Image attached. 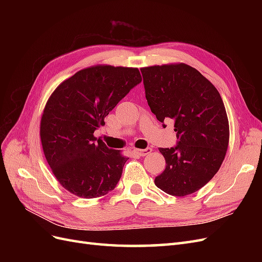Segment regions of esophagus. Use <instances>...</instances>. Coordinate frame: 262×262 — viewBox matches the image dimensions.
<instances>
[{
	"instance_id": "1",
	"label": "esophagus",
	"mask_w": 262,
	"mask_h": 262,
	"mask_svg": "<svg viewBox=\"0 0 262 262\" xmlns=\"http://www.w3.org/2000/svg\"><path fill=\"white\" fill-rule=\"evenodd\" d=\"M152 153V148L147 147L145 149H139V148H134L133 149V154H136L138 156H147Z\"/></svg>"
}]
</instances>
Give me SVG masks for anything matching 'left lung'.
Here are the masks:
<instances>
[{"label": "left lung", "instance_id": "1", "mask_svg": "<svg viewBox=\"0 0 262 262\" xmlns=\"http://www.w3.org/2000/svg\"><path fill=\"white\" fill-rule=\"evenodd\" d=\"M141 72L150 112L162 123L172 119L179 140L175 147L158 148L166 167L155 185L170 195L191 194L208 184L225 158L229 125L224 102L215 86L186 63Z\"/></svg>", "mask_w": 262, "mask_h": 262}]
</instances>
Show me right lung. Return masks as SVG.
<instances>
[{
    "mask_svg": "<svg viewBox=\"0 0 262 262\" xmlns=\"http://www.w3.org/2000/svg\"><path fill=\"white\" fill-rule=\"evenodd\" d=\"M141 81L137 68L97 64L78 71L51 94L41 116L40 140L53 175L69 192L93 199L117 186L129 157L96 142L94 131Z\"/></svg>",
    "mask_w": 262,
    "mask_h": 262,
    "instance_id": "right-lung-1",
    "label": "right lung"
}]
</instances>
